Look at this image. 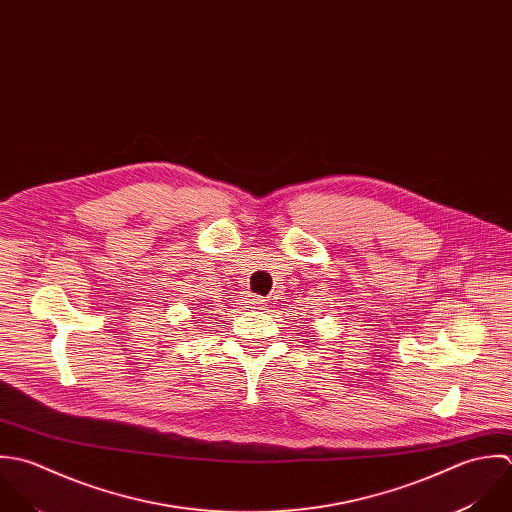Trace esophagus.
<instances>
[{
    "instance_id": "34e87169",
    "label": "esophagus",
    "mask_w": 512,
    "mask_h": 512,
    "mask_svg": "<svg viewBox=\"0 0 512 512\" xmlns=\"http://www.w3.org/2000/svg\"><path fill=\"white\" fill-rule=\"evenodd\" d=\"M266 306V300L260 298V296H250V308L254 310H262Z\"/></svg>"
}]
</instances>
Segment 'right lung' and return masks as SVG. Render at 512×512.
<instances>
[{"mask_svg":"<svg viewBox=\"0 0 512 512\" xmlns=\"http://www.w3.org/2000/svg\"><path fill=\"white\" fill-rule=\"evenodd\" d=\"M208 316H210V314H208Z\"/></svg>","mask_w":512,"mask_h":512,"instance_id":"add662e5","label":"right lung"}]
</instances>
